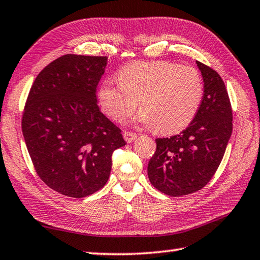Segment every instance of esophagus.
<instances>
[{
	"label": "esophagus",
	"instance_id": "1",
	"mask_svg": "<svg viewBox=\"0 0 260 260\" xmlns=\"http://www.w3.org/2000/svg\"><path fill=\"white\" fill-rule=\"evenodd\" d=\"M136 138H138V135L135 133H132V132H124V139L127 143L133 142Z\"/></svg>",
	"mask_w": 260,
	"mask_h": 260
}]
</instances>
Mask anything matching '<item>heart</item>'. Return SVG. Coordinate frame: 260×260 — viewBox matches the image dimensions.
I'll return each instance as SVG.
<instances>
[{"instance_id":"heart-1","label":"heart","mask_w":260,"mask_h":260,"mask_svg":"<svg viewBox=\"0 0 260 260\" xmlns=\"http://www.w3.org/2000/svg\"><path fill=\"white\" fill-rule=\"evenodd\" d=\"M99 102L117 122L127 119L136 108V120L159 133L173 134L190 124L203 99V81L195 68L167 60L135 61L118 72V81L101 83Z\"/></svg>"}]
</instances>
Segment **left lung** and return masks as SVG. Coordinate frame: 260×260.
<instances>
[{
	"label": "left lung",
	"instance_id": "left-lung-1",
	"mask_svg": "<svg viewBox=\"0 0 260 260\" xmlns=\"http://www.w3.org/2000/svg\"><path fill=\"white\" fill-rule=\"evenodd\" d=\"M204 95L186 129L171 138L156 139L157 149L148 164L153 187L169 196H183L203 188L218 170L233 131L232 107L219 74L196 61Z\"/></svg>",
	"mask_w": 260,
	"mask_h": 260
}]
</instances>
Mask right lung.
Here are the masks:
<instances>
[{
	"label": "right lung",
	"instance_id": "obj_1",
	"mask_svg": "<svg viewBox=\"0 0 260 260\" xmlns=\"http://www.w3.org/2000/svg\"><path fill=\"white\" fill-rule=\"evenodd\" d=\"M108 57L64 55L39 73L21 128L39 177L61 195L82 199L110 177L111 156L126 142L100 111L96 88Z\"/></svg>",
	"mask_w": 260,
	"mask_h": 260
}]
</instances>
